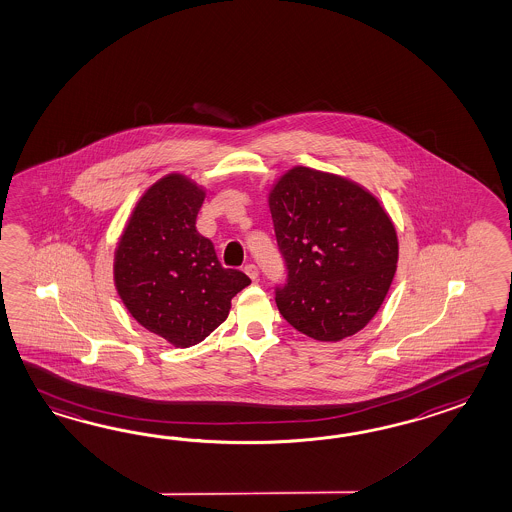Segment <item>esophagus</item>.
<instances>
[{
	"instance_id": "34e87169",
	"label": "esophagus",
	"mask_w": 512,
	"mask_h": 512,
	"mask_svg": "<svg viewBox=\"0 0 512 512\" xmlns=\"http://www.w3.org/2000/svg\"><path fill=\"white\" fill-rule=\"evenodd\" d=\"M245 273L249 274V278H252V280H256L260 271H258V267L254 263H247L245 265Z\"/></svg>"
}]
</instances>
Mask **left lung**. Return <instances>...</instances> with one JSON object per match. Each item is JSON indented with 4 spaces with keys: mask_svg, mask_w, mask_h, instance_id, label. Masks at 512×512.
<instances>
[{
    "mask_svg": "<svg viewBox=\"0 0 512 512\" xmlns=\"http://www.w3.org/2000/svg\"><path fill=\"white\" fill-rule=\"evenodd\" d=\"M274 236L286 262L276 306L298 332L341 341L365 328L387 295L398 262L393 221L350 180L293 167L269 195Z\"/></svg>",
    "mask_w": 512,
    "mask_h": 512,
    "instance_id": "obj_1",
    "label": "left lung"
}]
</instances>
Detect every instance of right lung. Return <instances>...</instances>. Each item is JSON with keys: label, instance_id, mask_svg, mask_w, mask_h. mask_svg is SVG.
Masks as SVG:
<instances>
[{"label": "right lung", "instance_id": "add662e5", "mask_svg": "<svg viewBox=\"0 0 512 512\" xmlns=\"http://www.w3.org/2000/svg\"><path fill=\"white\" fill-rule=\"evenodd\" d=\"M203 201L204 191L182 175L158 180L136 204L114 258L116 289L132 317L182 348L214 332L250 284L197 232Z\"/></svg>", "mask_w": 512, "mask_h": 512}]
</instances>
